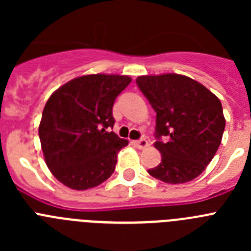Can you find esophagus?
Masks as SVG:
<instances>
[{"instance_id":"1","label":"esophagus","mask_w":251,"mask_h":251,"mask_svg":"<svg viewBox=\"0 0 251 251\" xmlns=\"http://www.w3.org/2000/svg\"><path fill=\"white\" fill-rule=\"evenodd\" d=\"M134 145H136L139 150H145V148L148 147V141L145 138H141L138 139V141L134 142Z\"/></svg>"}]
</instances>
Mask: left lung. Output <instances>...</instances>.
Instances as JSON below:
<instances>
[{
	"instance_id": "obj_1",
	"label": "left lung",
	"mask_w": 251,
	"mask_h": 251,
	"mask_svg": "<svg viewBox=\"0 0 251 251\" xmlns=\"http://www.w3.org/2000/svg\"><path fill=\"white\" fill-rule=\"evenodd\" d=\"M136 83L157 114L154 147L161 152V163L148 174L174 185L200 176L223 138L221 101L185 75H146Z\"/></svg>"
}]
</instances>
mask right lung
I'll return each mask as SVG.
<instances>
[{
  "label": "right lung",
  "instance_id": "add662e5",
  "mask_svg": "<svg viewBox=\"0 0 251 251\" xmlns=\"http://www.w3.org/2000/svg\"><path fill=\"white\" fill-rule=\"evenodd\" d=\"M130 81L126 75H84L51 94L39 137L46 165L60 182L79 191L112 176L119 150L128 145L109 132L113 104Z\"/></svg>",
  "mask_w": 251,
  "mask_h": 251
}]
</instances>
